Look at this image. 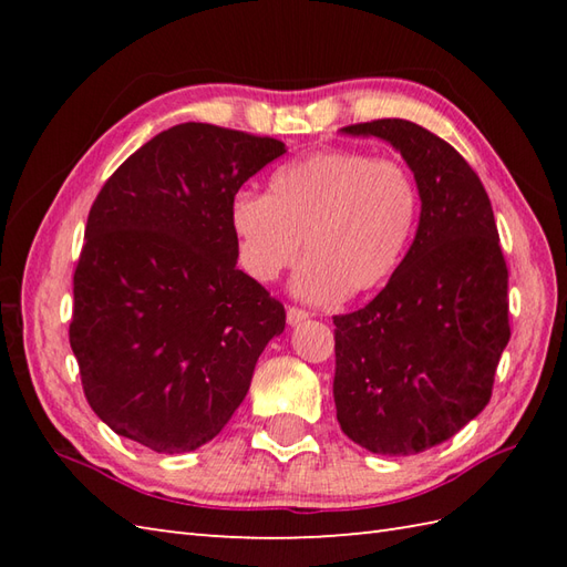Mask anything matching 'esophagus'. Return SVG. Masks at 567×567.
Segmentation results:
<instances>
[{
	"instance_id": "obj_1",
	"label": "esophagus",
	"mask_w": 567,
	"mask_h": 567,
	"mask_svg": "<svg viewBox=\"0 0 567 567\" xmlns=\"http://www.w3.org/2000/svg\"><path fill=\"white\" fill-rule=\"evenodd\" d=\"M307 319H309V311L299 309V307H290V309H287V323H290V327H297V323H302V321H307Z\"/></svg>"
}]
</instances>
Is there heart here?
I'll use <instances>...</instances> for the list:
<instances>
[{
    "mask_svg": "<svg viewBox=\"0 0 567 567\" xmlns=\"http://www.w3.org/2000/svg\"><path fill=\"white\" fill-rule=\"evenodd\" d=\"M419 207L404 163L333 148L277 167L268 197L238 192L228 221L240 265L260 282L290 270L305 240L292 290L321 305L380 290L412 246Z\"/></svg>",
    "mask_w": 567,
    "mask_h": 567,
    "instance_id": "heart-1",
    "label": "heart"
}]
</instances>
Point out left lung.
<instances>
[{
    "label": "left lung",
    "instance_id": "1",
    "mask_svg": "<svg viewBox=\"0 0 567 567\" xmlns=\"http://www.w3.org/2000/svg\"><path fill=\"white\" fill-rule=\"evenodd\" d=\"M341 131L402 153L421 216L384 290L333 317L336 419L370 453L414 455L455 436L489 402L512 336L507 262L487 192L451 143L406 118Z\"/></svg>",
    "mask_w": 567,
    "mask_h": 567
}]
</instances>
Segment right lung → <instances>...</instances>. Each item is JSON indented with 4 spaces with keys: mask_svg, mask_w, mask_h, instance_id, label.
<instances>
[{
    "mask_svg": "<svg viewBox=\"0 0 567 567\" xmlns=\"http://www.w3.org/2000/svg\"><path fill=\"white\" fill-rule=\"evenodd\" d=\"M285 143L177 124L116 167L94 199L70 348L92 412L155 453L212 441L250 388L285 307L236 268L231 199Z\"/></svg>",
    "mask_w": 567,
    "mask_h": 567,
    "instance_id": "1",
    "label": "right lung"
}]
</instances>
